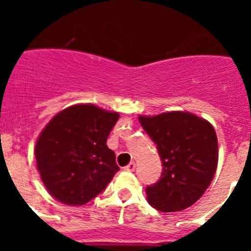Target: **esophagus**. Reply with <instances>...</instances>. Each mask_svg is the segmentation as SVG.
Listing matches in <instances>:
<instances>
[{"mask_svg": "<svg viewBox=\"0 0 251 251\" xmlns=\"http://www.w3.org/2000/svg\"><path fill=\"white\" fill-rule=\"evenodd\" d=\"M124 170L132 172V171L136 170V163H134V162H130V163H128V165L126 166V167H124Z\"/></svg>", "mask_w": 251, "mask_h": 251, "instance_id": "1", "label": "esophagus"}]
</instances>
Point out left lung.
Returning a JSON list of instances; mask_svg holds the SVG:
<instances>
[{
    "mask_svg": "<svg viewBox=\"0 0 251 251\" xmlns=\"http://www.w3.org/2000/svg\"><path fill=\"white\" fill-rule=\"evenodd\" d=\"M143 129L157 146L162 175L147 186V201L162 212L181 211L207 190L216 172L219 151L214 127L188 112L139 117Z\"/></svg>",
    "mask_w": 251,
    "mask_h": 251,
    "instance_id": "8db88e82",
    "label": "left lung"
}]
</instances>
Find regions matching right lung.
Wrapping results in <instances>:
<instances>
[{
    "label": "right lung",
    "mask_w": 251,
    "mask_h": 251,
    "mask_svg": "<svg viewBox=\"0 0 251 251\" xmlns=\"http://www.w3.org/2000/svg\"><path fill=\"white\" fill-rule=\"evenodd\" d=\"M119 114L93 104H76L57 113L35 147L37 171L59 202L81 206L105 190L119 167L106 146Z\"/></svg>",
    "instance_id": "add662e5"
}]
</instances>
